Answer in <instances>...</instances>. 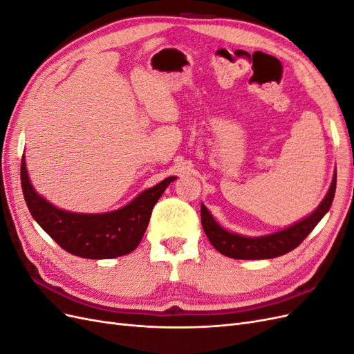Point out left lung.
<instances>
[{"instance_id": "1", "label": "left lung", "mask_w": 354, "mask_h": 354, "mask_svg": "<svg viewBox=\"0 0 354 354\" xmlns=\"http://www.w3.org/2000/svg\"><path fill=\"white\" fill-rule=\"evenodd\" d=\"M335 189H337V173L334 174V178H332V183L329 186L326 196L308 217L281 232L266 234V236L246 238V236H242V234L227 232L212 218L211 212L207 209V207L203 205V203H201L202 227L214 248H216L218 252H221L223 255L230 257V259H234V260L274 259V257H279L289 251H292L308 236V233L316 227V224L322 220L325 214L329 211L332 201H334V196H335Z\"/></svg>"}]
</instances>
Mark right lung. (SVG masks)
Masks as SVG:
<instances>
[{
	"mask_svg": "<svg viewBox=\"0 0 354 354\" xmlns=\"http://www.w3.org/2000/svg\"><path fill=\"white\" fill-rule=\"evenodd\" d=\"M176 178L162 180L116 211L78 214L56 208L37 194L28 177L25 156L20 167L24 196L34 220L63 250L91 260L116 259L134 251L147 229L155 203Z\"/></svg>",
	"mask_w": 354,
	"mask_h": 354,
	"instance_id": "1",
	"label": "right lung"
}]
</instances>
